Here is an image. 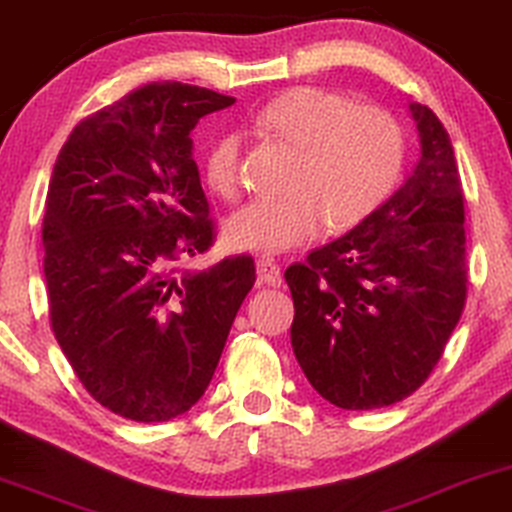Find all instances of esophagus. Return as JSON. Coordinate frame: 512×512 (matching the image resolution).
<instances>
[{
    "label": "esophagus",
    "instance_id": "obj_1",
    "mask_svg": "<svg viewBox=\"0 0 512 512\" xmlns=\"http://www.w3.org/2000/svg\"><path fill=\"white\" fill-rule=\"evenodd\" d=\"M257 278H260L262 283L274 285V288L283 283L281 267H278L274 260H269V257H260V260H257Z\"/></svg>",
    "mask_w": 512,
    "mask_h": 512
}]
</instances>
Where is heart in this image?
<instances>
[{
	"label": "heart",
	"mask_w": 512,
	"mask_h": 512,
	"mask_svg": "<svg viewBox=\"0 0 512 512\" xmlns=\"http://www.w3.org/2000/svg\"><path fill=\"white\" fill-rule=\"evenodd\" d=\"M252 124L297 149L285 199H255L229 215L231 248L281 255L311 243L325 222L349 229L391 194L403 166V131L386 109L351 107L323 88H292L269 100ZM206 185L222 199L241 189V140L224 133L206 152Z\"/></svg>",
	"instance_id": "1"
}]
</instances>
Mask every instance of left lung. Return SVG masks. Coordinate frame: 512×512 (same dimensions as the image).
Wrapping results in <instances>:
<instances>
[{
  "mask_svg": "<svg viewBox=\"0 0 512 512\" xmlns=\"http://www.w3.org/2000/svg\"><path fill=\"white\" fill-rule=\"evenodd\" d=\"M419 161L381 206L285 271L292 351L311 386L342 410L412 395L438 363L466 302L463 192L452 140L410 102Z\"/></svg>",
  "mask_w": 512,
  "mask_h": 512,
  "instance_id": "obj_1",
  "label": "left lung"
}]
</instances>
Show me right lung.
<instances>
[{"mask_svg": "<svg viewBox=\"0 0 512 512\" xmlns=\"http://www.w3.org/2000/svg\"><path fill=\"white\" fill-rule=\"evenodd\" d=\"M234 98L152 81L81 121L44 215L51 327L102 407L152 424L187 412L255 283L248 255L177 271L213 245L192 131Z\"/></svg>", "mask_w": 512, "mask_h": 512, "instance_id": "add662e5", "label": "right lung"}]
</instances>
